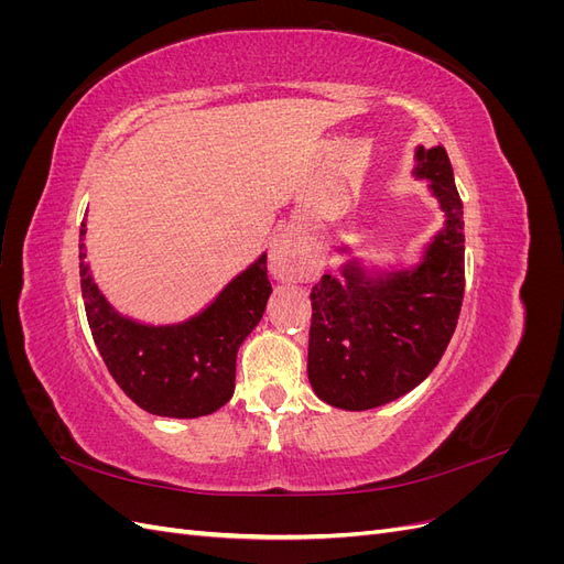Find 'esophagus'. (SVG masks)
I'll return each mask as SVG.
<instances>
[{"mask_svg":"<svg viewBox=\"0 0 564 564\" xmlns=\"http://www.w3.org/2000/svg\"><path fill=\"white\" fill-rule=\"evenodd\" d=\"M268 268L272 275L282 282H296V280H313L317 278V265L305 253L292 235H278L270 245L268 253Z\"/></svg>","mask_w":564,"mask_h":564,"instance_id":"obj_1","label":"esophagus"}]
</instances>
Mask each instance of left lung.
Masks as SVG:
<instances>
[{
    "label": "left lung",
    "mask_w": 564,
    "mask_h": 564,
    "mask_svg": "<svg viewBox=\"0 0 564 564\" xmlns=\"http://www.w3.org/2000/svg\"><path fill=\"white\" fill-rule=\"evenodd\" d=\"M414 160V178L429 181L445 214L421 259L412 268L350 259L340 280L324 275L311 292L308 379L322 402L346 412L388 404L425 381L464 303V204L447 150L419 145Z\"/></svg>",
    "instance_id": "8db88e82"
}]
</instances>
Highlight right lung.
<instances>
[{
	"label": "right lung",
	"instance_id": "obj_1",
	"mask_svg": "<svg viewBox=\"0 0 564 564\" xmlns=\"http://www.w3.org/2000/svg\"><path fill=\"white\" fill-rule=\"evenodd\" d=\"M79 228V280L96 348L117 386L148 414L199 419L235 392L237 350L256 329L272 294L265 253L232 278L197 315L174 324H148L112 308L100 292Z\"/></svg>",
	"mask_w": 564,
	"mask_h": 564
}]
</instances>
